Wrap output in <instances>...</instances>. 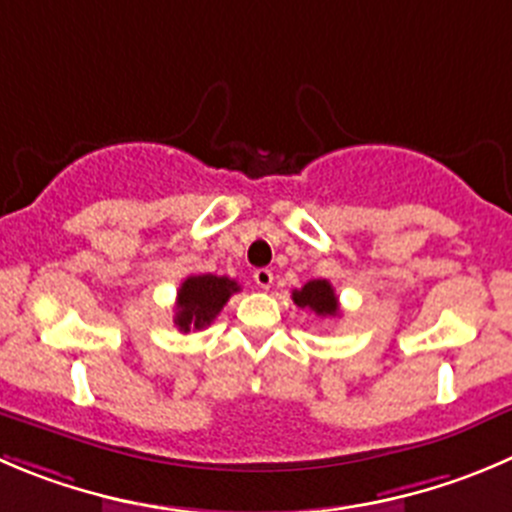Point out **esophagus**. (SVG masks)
I'll return each instance as SVG.
<instances>
[{"instance_id": "1", "label": "esophagus", "mask_w": 512, "mask_h": 512, "mask_svg": "<svg viewBox=\"0 0 512 512\" xmlns=\"http://www.w3.org/2000/svg\"><path fill=\"white\" fill-rule=\"evenodd\" d=\"M253 281H256L259 289H271V284H274V274H271L269 269H256L253 271Z\"/></svg>"}]
</instances>
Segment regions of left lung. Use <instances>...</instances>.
Returning a JSON list of instances; mask_svg holds the SVG:
<instances>
[{"label": "left lung", "instance_id": "obj_1", "mask_svg": "<svg viewBox=\"0 0 512 512\" xmlns=\"http://www.w3.org/2000/svg\"><path fill=\"white\" fill-rule=\"evenodd\" d=\"M291 299H294V304L299 306V309L314 311L321 319H334V316H339V299L337 294H334L332 284L326 279L309 281V284H304L301 289H296L294 294H291Z\"/></svg>", "mask_w": 512, "mask_h": 512}]
</instances>
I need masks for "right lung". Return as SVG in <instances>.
<instances>
[{
  "mask_svg": "<svg viewBox=\"0 0 512 512\" xmlns=\"http://www.w3.org/2000/svg\"><path fill=\"white\" fill-rule=\"evenodd\" d=\"M241 286L228 276H213V274H198L188 276L178 289V299H175V326L180 332H191V329H206L231 294Z\"/></svg>",
  "mask_w": 512,
  "mask_h": 512,
  "instance_id": "add662e5",
  "label": "right lung"
}]
</instances>
